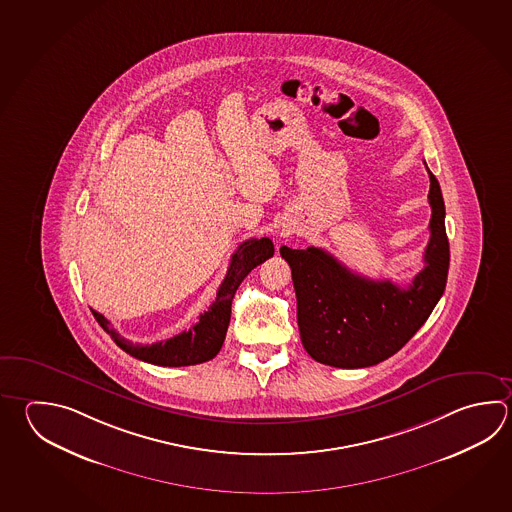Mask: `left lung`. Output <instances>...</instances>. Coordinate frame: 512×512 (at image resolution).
<instances>
[{
  "instance_id": "8db88e82",
  "label": "left lung",
  "mask_w": 512,
  "mask_h": 512,
  "mask_svg": "<svg viewBox=\"0 0 512 512\" xmlns=\"http://www.w3.org/2000/svg\"><path fill=\"white\" fill-rule=\"evenodd\" d=\"M427 172L431 237L424 270L409 288L357 275L322 248H280L297 293L300 340L313 360L344 369L375 366L404 348L444 295L449 271L445 204L440 184Z\"/></svg>"
}]
</instances>
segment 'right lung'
Listing matches in <instances>:
<instances>
[{
  "mask_svg": "<svg viewBox=\"0 0 512 512\" xmlns=\"http://www.w3.org/2000/svg\"><path fill=\"white\" fill-rule=\"evenodd\" d=\"M275 248L268 237L250 239L242 242L241 246L232 255V262L226 277L219 286L217 299L208 311L201 313L199 322L188 331H183L175 337L154 344H134L121 337L116 329L110 326V320L105 319L101 313L92 311L99 326L107 331L119 348L128 355L143 360L148 364L163 367L195 366L212 360L222 348L226 338V331L230 326L232 317V300L235 291L241 286L244 277L259 264L273 257Z\"/></svg>",
  "mask_w": 512,
  "mask_h": 512,
  "instance_id": "1",
  "label": "right lung"
}]
</instances>
